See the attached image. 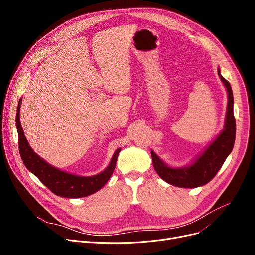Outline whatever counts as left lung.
I'll return each mask as SVG.
<instances>
[{
  "label": "left lung",
  "instance_id": "1",
  "mask_svg": "<svg viewBox=\"0 0 255 255\" xmlns=\"http://www.w3.org/2000/svg\"><path fill=\"white\" fill-rule=\"evenodd\" d=\"M218 75L227 92V106L223 129L207 148L193 161L186 166L173 167L166 164L153 150H151L153 165L156 172L166 183L181 188H196L206 185L223 165L226 158L232 153L236 138V120L234 117V96L230 83Z\"/></svg>",
  "mask_w": 255,
  "mask_h": 255
}]
</instances>
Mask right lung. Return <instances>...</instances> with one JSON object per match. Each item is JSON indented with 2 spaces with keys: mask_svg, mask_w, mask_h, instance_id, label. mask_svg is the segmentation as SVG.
Listing matches in <instances>:
<instances>
[{
  "mask_svg": "<svg viewBox=\"0 0 255 255\" xmlns=\"http://www.w3.org/2000/svg\"><path fill=\"white\" fill-rule=\"evenodd\" d=\"M21 98L19 99L16 112V128L18 133V149L22 162L33 175H35L41 183L58 196L78 198L89 196L100 190L112 177L116 167L117 159L121 148H119L113 155L110 164L107 167L97 173V175L84 177L61 170L52 166L39 155H37L24 136V132L20 125L19 112H20Z\"/></svg>",
  "mask_w": 255,
  "mask_h": 255,
  "instance_id": "right-lung-1",
  "label": "right lung"
}]
</instances>
